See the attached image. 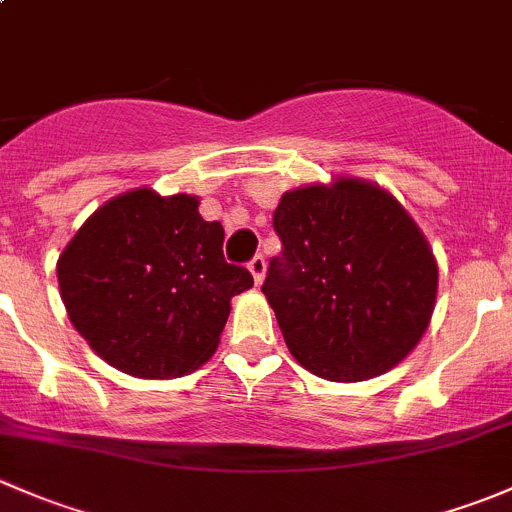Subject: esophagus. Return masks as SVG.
Returning <instances> with one entry per match:
<instances>
[{
  "mask_svg": "<svg viewBox=\"0 0 512 512\" xmlns=\"http://www.w3.org/2000/svg\"><path fill=\"white\" fill-rule=\"evenodd\" d=\"M247 270L252 272V277H255V285H262V280H265V270H267V262L262 255H255L250 260V265H247Z\"/></svg>",
  "mask_w": 512,
  "mask_h": 512,
  "instance_id": "esophagus-1",
  "label": "esophagus"
}]
</instances>
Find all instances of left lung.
<instances>
[{
  "instance_id": "1",
  "label": "left lung",
  "mask_w": 512,
  "mask_h": 512,
  "mask_svg": "<svg viewBox=\"0 0 512 512\" xmlns=\"http://www.w3.org/2000/svg\"><path fill=\"white\" fill-rule=\"evenodd\" d=\"M282 255L262 285L294 359L327 381H366L416 347L438 267L404 205L374 183L337 178L282 195Z\"/></svg>"
}]
</instances>
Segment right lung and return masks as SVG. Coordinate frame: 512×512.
Returning <instances> with one entry per match:
<instances>
[{"instance_id":"obj_1","label":"right lung","mask_w":512,"mask_h":512,"mask_svg":"<svg viewBox=\"0 0 512 512\" xmlns=\"http://www.w3.org/2000/svg\"><path fill=\"white\" fill-rule=\"evenodd\" d=\"M195 195L138 188L98 208L56 262L76 332L106 364L141 379L190 374L215 354L230 299L252 287L227 265L225 230Z\"/></svg>"}]
</instances>
